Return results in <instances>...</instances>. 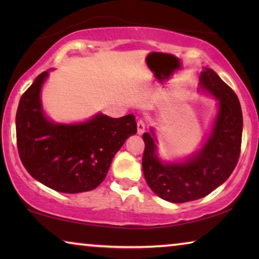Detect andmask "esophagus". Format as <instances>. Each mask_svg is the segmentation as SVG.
I'll return each instance as SVG.
<instances>
[{"label": "esophagus", "mask_w": 259, "mask_h": 259, "mask_svg": "<svg viewBox=\"0 0 259 259\" xmlns=\"http://www.w3.org/2000/svg\"><path fill=\"white\" fill-rule=\"evenodd\" d=\"M145 129H146V125H145V122L143 120H138L137 122V133L139 135H143L145 133Z\"/></svg>", "instance_id": "1"}]
</instances>
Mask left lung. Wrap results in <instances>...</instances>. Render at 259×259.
Instances as JSON below:
<instances>
[{
	"mask_svg": "<svg viewBox=\"0 0 259 259\" xmlns=\"http://www.w3.org/2000/svg\"><path fill=\"white\" fill-rule=\"evenodd\" d=\"M200 85L219 100V111L212 133L198 154L183 163L163 164L156 156L154 139L148 133L143 135L146 183L169 202L183 203L207 196L231 176L239 161L243 119L238 96L211 68L201 73Z\"/></svg>",
	"mask_w": 259,
	"mask_h": 259,
	"instance_id": "1",
	"label": "left lung"
}]
</instances>
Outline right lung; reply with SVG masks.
<instances>
[{"label": "right lung", "mask_w": 259, "mask_h": 259, "mask_svg": "<svg viewBox=\"0 0 259 259\" xmlns=\"http://www.w3.org/2000/svg\"><path fill=\"white\" fill-rule=\"evenodd\" d=\"M48 72L21 96L16 115L17 147L33 178L61 193L95 190L126 138L137 133L135 115L97 114L78 124H55L43 114L40 90Z\"/></svg>", "instance_id": "add662e5"}]
</instances>
